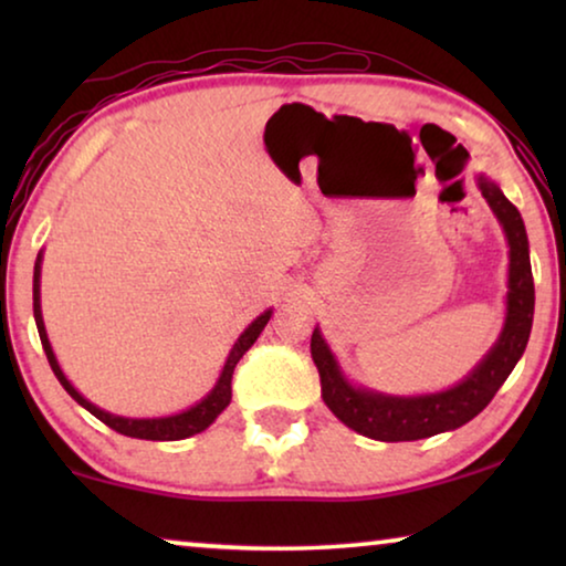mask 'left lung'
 <instances>
[{"label": "left lung", "mask_w": 566, "mask_h": 566, "mask_svg": "<svg viewBox=\"0 0 566 566\" xmlns=\"http://www.w3.org/2000/svg\"><path fill=\"white\" fill-rule=\"evenodd\" d=\"M479 190H482L492 211L497 213L510 244L507 319L497 345L459 386L412 399L355 389L339 374L319 329H314L312 358L316 370H319L324 405L335 412L337 420H343L347 428L360 432V436L384 440V443H399V440H420L461 428L490 405L500 386L505 384V378L513 374L525 345H528L536 291H533L528 237H525L523 219L492 180L479 177Z\"/></svg>", "instance_id": "obj_1"}]
</instances>
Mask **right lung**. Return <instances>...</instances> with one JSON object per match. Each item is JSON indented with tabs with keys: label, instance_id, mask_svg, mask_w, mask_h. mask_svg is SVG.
Returning <instances> with one entry per match:
<instances>
[{
	"label": "right lung",
	"instance_id": "add662e5",
	"mask_svg": "<svg viewBox=\"0 0 566 566\" xmlns=\"http://www.w3.org/2000/svg\"><path fill=\"white\" fill-rule=\"evenodd\" d=\"M33 314H35V327H38V335H41V345H43V350H45V358H49V363H51V370H53V374H56L61 386H64V389L72 394V397L80 401V405L87 409V412L95 415L99 422L107 424V428H113L115 432H120V436L142 438V440H182V438L196 436V432H203L208 424H211L216 417H219L223 409L229 407V401H231V376H234L237 363L254 345V339L260 337L262 329H265V324H268L270 314H273V312L260 314L258 319H254L250 327L244 329V335L237 339L234 347H231V353H229V358H227V366H223V370H221L219 384L213 386V391L208 394L203 401H198V405L190 407L188 412H180V415H172V417H157V420H128V417H115L111 412H103V409H99V407L90 405V401L84 399L82 394L76 391L74 386L66 381V376L61 374V368H59V363H56V355H53L49 337H45L43 316H41V254H38L35 270H33Z\"/></svg>",
	"mask_w": 566,
	"mask_h": 566
}]
</instances>
